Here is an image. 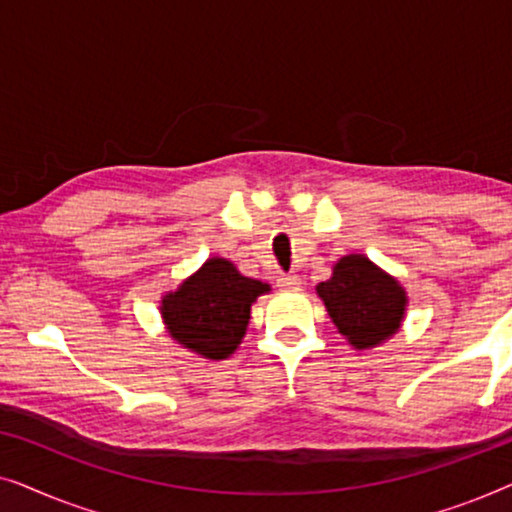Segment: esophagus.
Listing matches in <instances>:
<instances>
[{"label": "esophagus", "mask_w": 512, "mask_h": 512, "mask_svg": "<svg viewBox=\"0 0 512 512\" xmlns=\"http://www.w3.org/2000/svg\"><path fill=\"white\" fill-rule=\"evenodd\" d=\"M277 284H279V289H284V291H298L303 282H300L298 275H279Z\"/></svg>", "instance_id": "obj_1"}]
</instances>
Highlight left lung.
I'll use <instances>...</instances> for the list:
<instances>
[{"mask_svg":"<svg viewBox=\"0 0 512 512\" xmlns=\"http://www.w3.org/2000/svg\"><path fill=\"white\" fill-rule=\"evenodd\" d=\"M317 293L354 349L377 347L391 338L401 328L408 305L403 286L361 254L342 256Z\"/></svg>","mask_w":512,"mask_h":512,"instance_id":"8db88e82","label":"left lung"}]
</instances>
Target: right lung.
Instances as JSON below:
<instances>
[{"instance_id": "1", "label": "right lung", "mask_w": 512, "mask_h": 512, "mask_svg": "<svg viewBox=\"0 0 512 512\" xmlns=\"http://www.w3.org/2000/svg\"><path fill=\"white\" fill-rule=\"evenodd\" d=\"M270 284L244 277L228 258H207L205 265L165 293L160 314L167 333L202 359L223 361L240 347L247 333L251 305Z\"/></svg>"}]
</instances>
